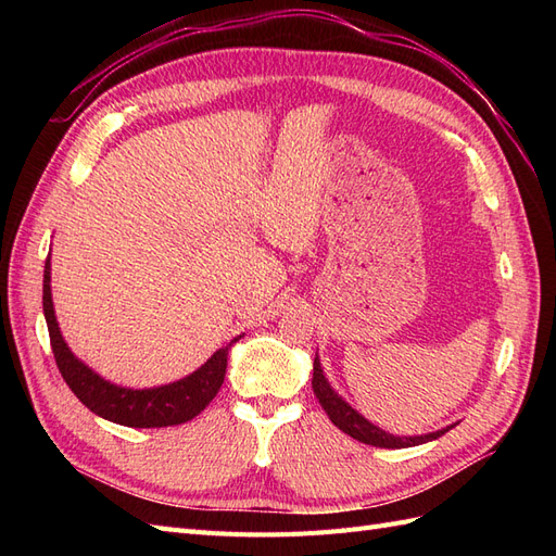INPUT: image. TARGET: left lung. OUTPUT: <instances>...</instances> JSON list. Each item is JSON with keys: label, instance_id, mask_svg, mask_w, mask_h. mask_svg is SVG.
Masks as SVG:
<instances>
[{"label": "left lung", "instance_id": "left-lung-1", "mask_svg": "<svg viewBox=\"0 0 556 556\" xmlns=\"http://www.w3.org/2000/svg\"><path fill=\"white\" fill-rule=\"evenodd\" d=\"M313 392L319 401V406L325 408V413L329 415L331 422L339 427L343 433L352 435V439L359 441V443H366V445H376V447H387V450H401V447H413V445H422V443H429V441H435L441 439V435L452 429H441V431H433V433H427V435H392L382 431L380 427L368 422L366 417H362L355 408L348 406V403L336 394L331 390V384L327 382L325 374H323V366H319V359L315 355V362H313Z\"/></svg>", "mask_w": 556, "mask_h": 556}]
</instances>
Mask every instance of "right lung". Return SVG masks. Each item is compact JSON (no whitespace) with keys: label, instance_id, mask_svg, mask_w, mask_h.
I'll list each match as a JSON object with an SVG mask.
<instances>
[{"label":"right lung","instance_id":"1","mask_svg":"<svg viewBox=\"0 0 556 556\" xmlns=\"http://www.w3.org/2000/svg\"><path fill=\"white\" fill-rule=\"evenodd\" d=\"M43 315L55 364L64 382L70 384V390L94 415L134 429H160L190 422L220 392L229 348L231 343H237V339H233L227 348L217 350L192 376L178 382L153 387V390H127V387H117L99 378L92 368L78 362L72 355V350L66 348L55 319L53 299H50V257L43 266Z\"/></svg>","mask_w":556,"mask_h":556}]
</instances>
